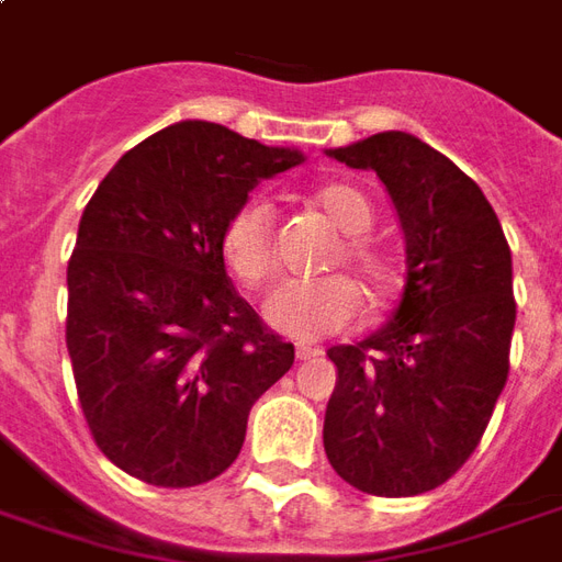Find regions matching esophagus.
Returning a JSON list of instances; mask_svg holds the SVG:
<instances>
[{
	"label": "esophagus",
	"mask_w": 562,
	"mask_h": 562,
	"mask_svg": "<svg viewBox=\"0 0 562 562\" xmlns=\"http://www.w3.org/2000/svg\"><path fill=\"white\" fill-rule=\"evenodd\" d=\"M294 355H297V361H316L322 352H318V349H313V346H297V352Z\"/></svg>",
	"instance_id": "obj_1"
}]
</instances>
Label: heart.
Here are the masks:
<instances>
[{
	"instance_id": "heart-1",
	"label": "heart",
	"mask_w": 562,
	"mask_h": 562,
	"mask_svg": "<svg viewBox=\"0 0 562 562\" xmlns=\"http://www.w3.org/2000/svg\"><path fill=\"white\" fill-rule=\"evenodd\" d=\"M318 210L346 237L334 265L349 270L355 284L373 306L385 304L397 285V270L382 249L367 244L373 228V204L355 186L334 183L316 192ZM222 261L244 285H261L273 273V213L268 201L249 198L222 225ZM361 297L346 277L313 282H282L265 301V322L292 340H322L340 334L358 318Z\"/></svg>"
}]
</instances>
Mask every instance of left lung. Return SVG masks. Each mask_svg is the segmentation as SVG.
<instances>
[{
  "label": "left lung",
  "mask_w": 562,
  "mask_h": 562,
  "mask_svg": "<svg viewBox=\"0 0 562 562\" xmlns=\"http://www.w3.org/2000/svg\"><path fill=\"white\" fill-rule=\"evenodd\" d=\"M328 156L385 183L406 240V285L382 328L328 349L337 385L325 454L364 494H424L470 460L506 389L512 252L482 189L409 132Z\"/></svg>",
  "instance_id": "8db88e82"
}]
</instances>
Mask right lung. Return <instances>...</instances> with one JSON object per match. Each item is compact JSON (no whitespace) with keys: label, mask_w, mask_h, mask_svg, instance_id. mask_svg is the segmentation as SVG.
Returning <instances> with one entry per match:
<instances>
[{"label":"right lung","mask_w":562,"mask_h":562,"mask_svg":"<svg viewBox=\"0 0 562 562\" xmlns=\"http://www.w3.org/2000/svg\"><path fill=\"white\" fill-rule=\"evenodd\" d=\"M301 161L183 120L128 149L83 210L68 358L95 446L140 482L195 487L228 470L252 403L294 364L234 292L220 237L261 180Z\"/></svg>","instance_id":"1"}]
</instances>
